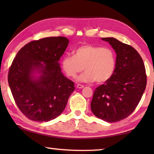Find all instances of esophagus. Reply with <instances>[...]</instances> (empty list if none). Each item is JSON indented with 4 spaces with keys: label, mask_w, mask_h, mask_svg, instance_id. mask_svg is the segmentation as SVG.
<instances>
[{
    "label": "esophagus",
    "mask_w": 154,
    "mask_h": 154,
    "mask_svg": "<svg viewBox=\"0 0 154 154\" xmlns=\"http://www.w3.org/2000/svg\"><path fill=\"white\" fill-rule=\"evenodd\" d=\"M77 88H79V89H82V88H84V86H83V85H81V84H78L77 85Z\"/></svg>",
    "instance_id": "esophagus-1"
}]
</instances>
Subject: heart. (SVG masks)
Segmentation results:
<instances>
[{
  "mask_svg": "<svg viewBox=\"0 0 154 154\" xmlns=\"http://www.w3.org/2000/svg\"><path fill=\"white\" fill-rule=\"evenodd\" d=\"M61 65L65 74L71 78L76 77L84 69L85 72L77 78V82L90 83L96 81L102 83L113 75L116 57L110 48L83 45L75 49L73 56H64Z\"/></svg>",
  "mask_w": 154,
  "mask_h": 154,
  "instance_id": "obj_1",
  "label": "heart"
}]
</instances>
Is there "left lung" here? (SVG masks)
<instances>
[{
	"label": "left lung",
	"mask_w": 154,
	"mask_h": 154,
	"mask_svg": "<svg viewBox=\"0 0 154 154\" xmlns=\"http://www.w3.org/2000/svg\"><path fill=\"white\" fill-rule=\"evenodd\" d=\"M101 39L116 51V68L110 79L96 88L91 110L97 118L113 123L127 118L136 109L145 92L147 76L136 49L113 37Z\"/></svg>",
	"instance_id": "obj_1"
}]
</instances>
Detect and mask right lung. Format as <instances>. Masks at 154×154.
<instances>
[{
    "instance_id": "obj_1",
    "label": "right lung",
    "mask_w": 154,
    "mask_h": 154,
    "mask_svg": "<svg viewBox=\"0 0 154 154\" xmlns=\"http://www.w3.org/2000/svg\"><path fill=\"white\" fill-rule=\"evenodd\" d=\"M69 43L63 36L32 41L17 52L12 62L9 88L18 108L31 120L56 118L75 90L74 83L63 75L59 63Z\"/></svg>"
}]
</instances>
